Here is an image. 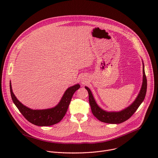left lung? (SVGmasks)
Wrapping results in <instances>:
<instances>
[{"label": "left lung", "mask_w": 158, "mask_h": 158, "mask_svg": "<svg viewBox=\"0 0 158 158\" xmlns=\"http://www.w3.org/2000/svg\"><path fill=\"white\" fill-rule=\"evenodd\" d=\"M143 83L142 88H141L139 94L136 99L127 108L120 112H106L101 109L96 104L90 89L86 86L85 88L87 89L89 95V102L91 106V110H92V112L95 117L98 120L107 123H120L131 118L132 115L137 110L140 104L143 101L146 95L147 82L144 67L143 68Z\"/></svg>", "instance_id": "1"}]
</instances>
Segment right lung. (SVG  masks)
Listing matches in <instances>:
<instances>
[{
  "label": "right lung",
  "mask_w": 158,
  "mask_h": 158,
  "mask_svg": "<svg viewBox=\"0 0 158 158\" xmlns=\"http://www.w3.org/2000/svg\"><path fill=\"white\" fill-rule=\"evenodd\" d=\"M10 92L13 102L26 120L38 126H50L60 122L68 110L73 94L80 88L79 84L70 87L64 92L61 101L51 109L33 110L23 105L15 96L10 82Z\"/></svg>",
  "instance_id": "add662e5"
}]
</instances>
